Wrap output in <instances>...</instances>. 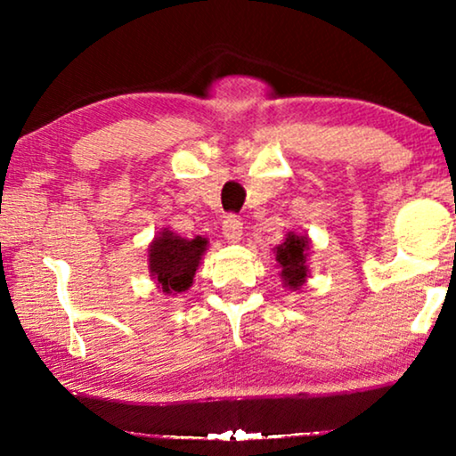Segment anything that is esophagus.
<instances>
[{
	"label": "esophagus",
	"mask_w": 456,
	"mask_h": 456,
	"mask_svg": "<svg viewBox=\"0 0 456 456\" xmlns=\"http://www.w3.org/2000/svg\"><path fill=\"white\" fill-rule=\"evenodd\" d=\"M222 234L228 242H239L242 239V222L236 216H226L222 222Z\"/></svg>",
	"instance_id": "1"
}]
</instances>
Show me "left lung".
<instances>
[{
	"label": "left lung",
	"instance_id": "obj_1",
	"mask_svg": "<svg viewBox=\"0 0 456 456\" xmlns=\"http://www.w3.org/2000/svg\"><path fill=\"white\" fill-rule=\"evenodd\" d=\"M280 267L284 289L301 290L309 278V257H311V239L307 234L289 232L284 242L273 248Z\"/></svg>",
	"mask_w": 456,
	"mask_h": 456
}]
</instances>
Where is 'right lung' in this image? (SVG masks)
Masks as SVG:
<instances>
[{
  "instance_id": "obj_1",
  "label": "right lung",
  "mask_w": 456,
  "mask_h": 456,
  "mask_svg": "<svg viewBox=\"0 0 456 456\" xmlns=\"http://www.w3.org/2000/svg\"><path fill=\"white\" fill-rule=\"evenodd\" d=\"M209 242L203 236L183 239L170 228H161L147 251L149 276L164 295L176 297L189 290Z\"/></svg>"
}]
</instances>
